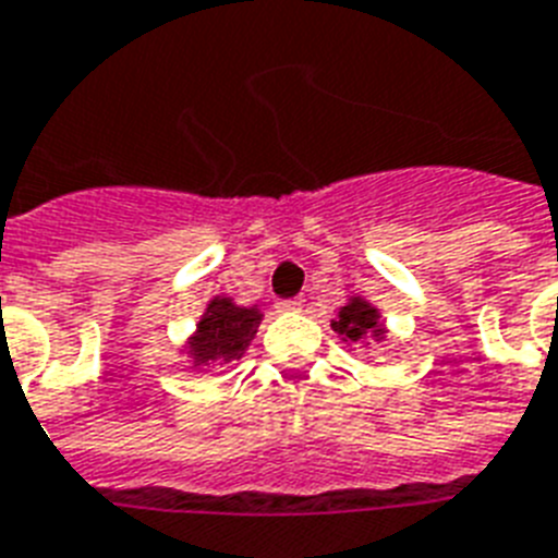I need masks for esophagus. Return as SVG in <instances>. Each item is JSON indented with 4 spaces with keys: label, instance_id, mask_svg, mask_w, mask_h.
I'll use <instances>...</instances> for the list:
<instances>
[{
    "label": "esophagus",
    "instance_id": "34e87169",
    "mask_svg": "<svg viewBox=\"0 0 558 558\" xmlns=\"http://www.w3.org/2000/svg\"><path fill=\"white\" fill-rule=\"evenodd\" d=\"M303 310V298H289V301L278 303V312H301Z\"/></svg>",
    "mask_w": 558,
    "mask_h": 558
}]
</instances>
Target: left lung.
Segmentation results:
<instances>
[{
  "instance_id": "obj_1",
  "label": "left lung",
  "mask_w": 558,
  "mask_h": 558,
  "mask_svg": "<svg viewBox=\"0 0 558 558\" xmlns=\"http://www.w3.org/2000/svg\"><path fill=\"white\" fill-rule=\"evenodd\" d=\"M332 329L338 332L343 343H381L387 338V326L381 320V312L375 310L373 303L352 294L350 301L338 310V318L332 320Z\"/></svg>"
}]
</instances>
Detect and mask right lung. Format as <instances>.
Masks as SVG:
<instances>
[{
    "instance_id": "1",
    "label": "right lung",
    "mask_w": 558,
    "mask_h": 558,
    "mask_svg": "<svg viewBox=\"0 0 558 558\" xmlns=\"http://www.w3.org/2000/svg\"><path fill=\"white\" fill-rule=\"evenodd\" d=\"M260 320L264 312L257 306H240L232 298L215 294L180 352H185L194 366L232 364L248 350Z\"/></svg>"
}]
</instances>
